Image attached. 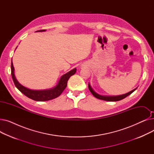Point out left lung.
<instances>
[{"label": "left lung", "mask_w": 154, "mask_h": 154, "mask_svg": "<svg viewBox=\"0 0 154 154\" xmlns=\"http://www.w3.org/2000/svg\"><path fill=\"white\" fill-rule=\"evenodd\" d=\"M88 88H89V90L91 91V92L92 94V95L95 97L99 99H100V100H106V101H110V102H116V101H119V100H122L124 99V98H125L126 97L128 96L129 95H131L132 92H134L137 88H135V89L130 91L129 92L127 93V94H123V95H116V96H106V95H99L97 93H96L94 90L93 88L91 87L90 84L88 83Z\"/></svg>", "instance_id": "left-lung-1"}]
</instances>
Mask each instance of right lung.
<instances>
[{"label": "right lung", "instance_id": "1", "mask_svg": "<svg viewBox=\"0 0 154 154\" xmlns=\"http://www.w3.org/2000/svg\"><path fill=\"white\" fill-rule=\"evenodd\" d=\"M45 30H40L36 32H44ZM16 47V48H17ZM77 69L75 68L71 70L66 74L63 75L59 79L57 84L50 89L45 90H31L21 85L16 79L14 74V67L12 61L11 62V75L15 87L27 97L35 101H47L55 99L59 97L65 90L67 85V81L69 78L75 74Z\"/></svg>", "mask_w": 154, "mask_h": 154}]
</instances>
